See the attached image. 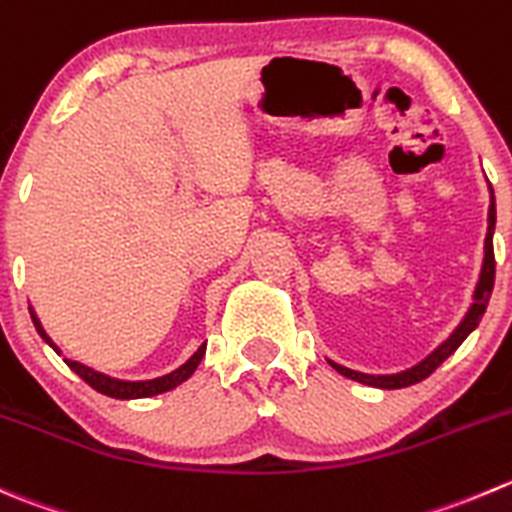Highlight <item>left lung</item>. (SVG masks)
<instances>
[{
  "instance_id": "1",
  "label": "left lung",
  "mask_w": 512,
  "mask_h": 512,
  "mask_svg": "<svg viewBox=\"0 0 512 512\" xmlns=\"http://www.w3.org/2000/svg\"><path fill=\"white\" fill-rule=\"evenodd\" d=\"M488 190H490V207H488V232H485V257H483V267H480V277H478V285L473 290V302H470L468 312L463 315V320L458 322L453 332L448 335V340L440 342L428 357L418 362V365L408 367V370H400V372H390V375H370V372H357L350 370L345 365H337V362L327 360L332 367H335L340 375L350 377V380L362 382V385H370V388H380V390H398V388H408V385H415V382L425 380L435 367L443 365L460 345H463L465 337L478 327V322L483 320L485 315V307H488L490 300V292H493V282H495V255H493V232H495V195H493V187L488 182Z\"/></svg>"
}]
</instances>
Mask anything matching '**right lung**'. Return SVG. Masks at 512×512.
Listing matches in <instances>:
<instances>
[{
    "instance_id": "right-lung-1",
    "label": "right lung",
    "mask_w": 512,
    "mask_h": 512,
    "mask_svg": "<svg viewBox=\"0 0 512 512\" xmlns=\"http://www.w3.org/2000/svg\"><path fill=\"white\" fill-rule=\"evenodd\" d=\"M29 312H32V322L34 327H37L39 335H42V340L47 342L57 355H62L57 342H54L52 337L47 335V330L42 327V322H39L37 312H34L32 305H29ZM205 350H207V342H202V345L195 350V355H192L187 362H182L177 370L167 372V375H160V377H152V380H119V377L104 375V372L94 370V367L84 365V362L79 360H72V357H64V362H67V365L72 367V370L77 372L87 385H92L97 393L109 395V398H117V400H140V398H152V395H162L167 393V390H175L177 385L190 380L192 372L197 370V365H200L202 357H205Z\"/></svg>"
}]
</instances>
